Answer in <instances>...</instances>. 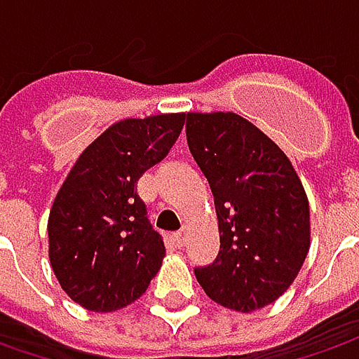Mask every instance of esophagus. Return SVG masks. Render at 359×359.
I'll return each instance as SVG.
<instances>
[{"label": "esophagus", "mask_w": 359, "mask_h": 359, "mask_svg": "<svg viewBox=\"0 0 359 359\" xmlns=\"http://www.w3.org/2000/svg\"><path fill=\"white\" fill-rule=\"evenodd\" d=\"M173 241L182 248L184 245V241H186V229H180V231H175L173 233Z\"/></svg>", "instance_id": "1"}]
</instances>
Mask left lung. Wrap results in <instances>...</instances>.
I'll use <instances>...</instances> for the list:
<instances>
[{
  "instance_id": "left-lung-1",
  "label": "left lung",
  "mask_w": 359,
  "mask_h": 359,
  "mask_svg": "<svg viewBox=\"0 0 359 359\" xmlns=\"http://www.w3.org/2000/svg\"><path fill=\"white\" fill-rule=\"evenodd\" d=\"M186 133L219 228V254L196 268V278L228 310L266 308L294 283L310 252L304 186L282 149L238 114H187Z\"/></svg>"
}]
</instances>
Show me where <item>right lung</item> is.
Returning a JSON list of instances; mask_svg holds the SVG:
<instances>
[{"instance_id":"right-lung-1","label":"right lung","mask_w":359,"mask_h":359,"mask_svg":"<svg viewBox=\"0 0 359 359\" xmlns=\"http://www.w3.org/2000/svg\"><path fill=\"white\" fill-rule=\"evenodd\" d=\"M186 114L121 119L93 140L60 187L48 219L49 262L62 290L107 313L144 296L165 245L147 222L137 182L168 156Z\"/></svg>"}]
</instances>
